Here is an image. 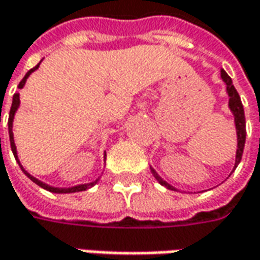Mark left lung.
Returning <instances> with one entry per match:
<instances>
[{
	"instance_id": "left-lung-1",
	"label": "left lung",
	"mask_w": 260,
	"mask_h": 260,
	"mask_svg": "<svg viewBox=\"0 0 260 260\" xmlns=\"http://www.w3.org/2000/svg\"><path fill=\"white\" fill-rule=\"evenodd\" d=\"M221 72V79L225 84V92L229 95V108H230V113L235 117V127H236V136H237V149H236V159H235V169L237 165L240 164L242 160V155H243V149H245V142H246V118H245V110H243V105L240 101V96L236 91L235 85L232 82V78L225 74V71H220ZM152 172L155 175V178L157 179V182L160 185H164L168 189H172V191H179L176 189L175 186L171 184H168L162 176H159V174L156 172L155 169L150 166Z\"/></svg>"
}]
</instances>
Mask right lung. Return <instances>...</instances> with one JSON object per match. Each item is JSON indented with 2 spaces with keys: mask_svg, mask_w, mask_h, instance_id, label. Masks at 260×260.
<instances>
[{
  "mask_svg": "<svg viewBox=\"0 0 260 260\" xmlns=\"http://www.w3.org/2000/svg\"><path fill=\"white\" fill-rule=\"evenodd\" d=\"M42 63V60L37 63V65L33 68V69H30L27 74L24 75V78L21 79V82L18 84V89H21V88H24L25 85V81H27V78L31 75L35 71L39 69V66ZM20 108V94L18 92H15L14 96H13V104H11V110H10V117H8V135H10V145H11V150H13V155H14L15 160L18 162V165L21 168V171L24 172L25 176H28L35 184H37L39 186H42L43 189L46 191H49V192H55V194H74V192H81V191H86V189H89V188H92L98 181H100V178H96L95 181L92 182H88V184H81V185H75V186H68V188H59V186H52V185L46 184L43 181H40V179H37L35 178L33 175H30L27 171H25L23 165L20 164V159H18V155H17V146L14 143V133H13V123H14V117H15V113H17V110ZM104 160H105V153H104Z\"/></svg>",
  "mask_w": 260,
  "mask_h": 260,
  "instance_id": "add662e5",
  "label": "right lung"
}]
</instances>
